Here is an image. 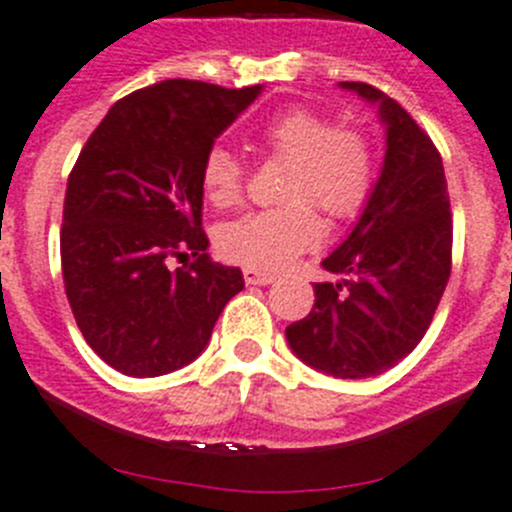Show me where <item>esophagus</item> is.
I'll return each instance as SVG.
<instances>
[{"label": "esophagus", "mask_w": 512, "mask_h": 512, "mask_svg": "<svg viewBox=\"0 0 512 512\" xmlns=\"http://www.w3.org/2000/svg\"><path fill=\"white\" fill-rule=\"evenodd\" d=\"M272 280H275V275H272V272L252 270V267H247V270H245V283L247 285H270Z\"/></svg>", "instance_id": "esophagus-1"}]
</instances>
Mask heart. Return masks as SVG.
Segmentation results:
<instances>
[{"mask_svg":"<svg viewBox=\"0 0 512 512\" xmlns=\"http://www.w3.org/2000/svg\"><path fill=\"white\" fill-rule=\"evenodd\" d=\"M257 143L272 159L285 161L280 199L285 204L247 212L222 224L217 247L227 260L260 270L283 267L321 242V209L346 222L366 207L376 179L371 138L351 123H333L308 105L272 113L257 128ZM245 166L224 146H212L202 161V189L209 204L224 209L242 199Z\"/></svg>","mask_w":512,"mask_h":512,"instance_id":"1","label":"heart"}]
</instances>
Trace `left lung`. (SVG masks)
<instances>
[{"mask_svg": "<svg viewBox=\"0 0 512 512\" xmlns=\"http://www.w3.org/2000/svg\"><path fill=\"white\" fill-rule=\"evenodd\" d=\"M379 105L386 156L364 214L321 262L341 275L315 283L303 321L285 328L300 361L336 379H366L417 348L452 270V214L442 156L394 98L369 83H341Z\"/></svg>", "mask_w": 512, "mask_h": 512, "instance_id": "8db88e82", "label": "left lung"}]
</instances>
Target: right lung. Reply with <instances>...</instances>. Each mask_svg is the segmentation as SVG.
<instances>
[{"label": "right lung", "instance_id": "1", "mask_svg": "<svg viewBox=\"0 0 512 512\" xmlns=\"http://www.w3.org/2000/svg\"><path fill=\"white\" fill-rule=\"evenodd\" d=\"M260 90L181 78L136 90L90 133L70 171L65 293L88 346L121 374L148 379L191 364L245 288L240 267L207 255L202 161ZM186 251L195 262L169 271Z\"/></svg>", "mask_w": 512, "mask_h": 512}]
</instances>
